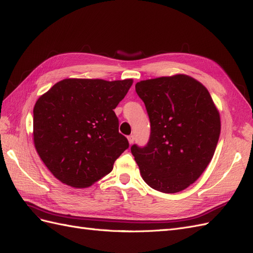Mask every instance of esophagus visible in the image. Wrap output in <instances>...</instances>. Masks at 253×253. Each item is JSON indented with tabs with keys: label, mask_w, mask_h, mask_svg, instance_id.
<instances>
[{
	"label": "esophagus",
	"mask_w": 253,
	"mask_h": 253,
	"mask_svg": "<svg viewBox=\"0 0 253 253\" xmlns=\"http://www.w3.org/2000/svg\"><path fill=\"white\" fill-rule=\"evenodd\" d=\"M134 136L133 135H129L128 137H127V140H128V143L129 144H133V142H134Z\"/></svg>",
	"instance_id": "esophagus-1"
}]
</instances>
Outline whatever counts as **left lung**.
Segmentation results:
<instances>
[{
  "instance_id": "left-lung-1",
  "label": "left lung",
  "mask_w": 253,
  "mask_h": 253,
  "mask_svg": "<svg viewBox=\"0 0 253 253\" xmlns=\"http://www.w3.org/2000/svg\"><path fill=\"white\" fill-rule=\"evenodd\" d=\"M151 135L143 148L131 152L142 179L163 193L187 189L206 170L220 134L218 110L203 84L178 74L137 82Z\"/></svg>"
}]
</instances>
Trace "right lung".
Listing matches in <instances>:
<instances>
[{
    "label": "right lung",
    "instance_id": "add662e5",
    "mask_svg": "<svg viewBox=\"0 0 253 253\" xmlns=\"http://www.w3.org/2000/svg\"><path fill=\"white\" fill-rule=\"evenodd\" d=\"M133 79L68 78L57 82L34 108V143L57 179L87 188L113 170L128 148L114 109Z\"/></svg>",
    "mask_w": 253,
    "mask_h": 253
}]
</instances>
